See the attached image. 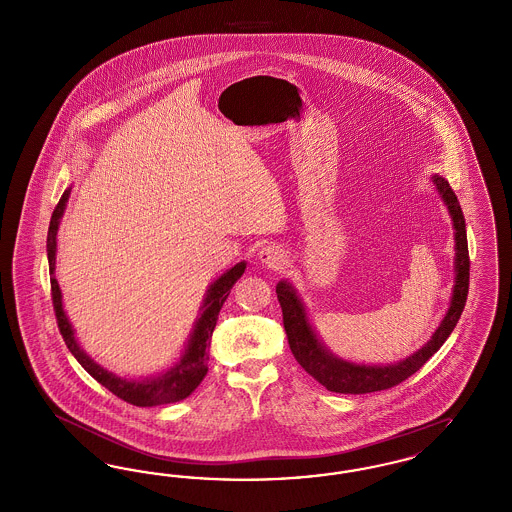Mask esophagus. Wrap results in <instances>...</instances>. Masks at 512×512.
Instances as JSON below:
<instances>
[{
	"label": "esophagus",
	"mask_w": 512,
	"mask_h": 512,
	"mask_svg": "<svg viewBox=\"0 0 512 512\" xmlns=\"http://www.w3.org/2000/svg\"><path fill=\"white\" fill-rule=\"evenodd\" d=\"M286 259H288V255L280 245L268 244L259 251V263L267 268H272V270L284 267Z\"/></svg>",
	"instance_id": "34e87169"
}]
</instances>
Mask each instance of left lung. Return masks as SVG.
<instances>
[{"mask_svg":"<svg viewBox=\"0 0 512 512\" xmlns=\"http://www.w3.org/2000/svg\"><path fill=\"white\" fill-rule=\"evenodd\" d=\"M434 182H436L439 194L445 199L449 213L453 217L455 242H457L455 245V249H457V261H455L457 280H455L451 307L443 318V322L439 324L436 334L420 351H416L403 363L391 366L353 365V363H345V361L332 357L320 345L313 328L309 326V322L305 318V309L293 292L292 286L288 282H278L276 293H278V301L282 307L284 328L288 334V343H290L293 357L299 365L305 368V372H309L326 390L357 395V393L390 390L393 386L405 382L409 376H413L416 370H420L424 363L445 343L463 315L466 295H468V280H470V257H468L463 209L459 205L457 195L451 190V186L445 178L434 176Z\"/></svg>","mask_w":512,"mask_h":512,"instance_id":"8db88e82","label":"left lung"}]
</instances>
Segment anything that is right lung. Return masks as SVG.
<instances>
[{"label":"right lung","mask_w":512,"mask_h":512,"mask_svg":"<svg viewBox=\"0 0 512 512\" xmlns=\"http://www.w3.org/2000/svg\"><path fill=\"white\" fill-rule=\"evenodd\" d=\"M71 190H67L61 195L59 203L53 209L51 222L48 230V261H49V282H51V301H53V311L57 318L59 332L63 340L67 343L69 351L73 353L74 359L82 365V368L98 380L101 386H105L113 395H117L122 401L136 405V407H155V405H165V403H176L180 399H186L192 391L203 382L207 374V361H209V345H211V336L219 320L220 307L224 305L226 297L230 295L232 286L242 278L244 274L245 263H238L236 267L230 268L226 274H222L219 280L209 288V293L203 303V313L197 318L192 340L188 343V349L180 363L171 368L167 374L155 380L147 382H128L122 380L119 376L103 370L101 366L96 365L74 340L73 328L69 320L65 317L63 305H61V290L55 280V236H57V226L59 219L65 211V203L69 199Z\"/></svg>","instance_id":"add662e5"}]
</instances>
